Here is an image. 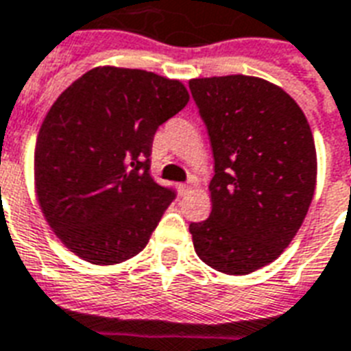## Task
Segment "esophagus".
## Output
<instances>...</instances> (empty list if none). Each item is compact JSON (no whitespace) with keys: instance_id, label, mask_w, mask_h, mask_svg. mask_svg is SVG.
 Instances as JSON below:
<instances>
[{"instance_id":"34e87169","label":"esophagus","mask_w":351,"mask_h":351,"mask_svg":"<svg viewBox=\"0 0 351 351\" xmlns=\"http://www.w3.org/2000/svg\"><path fill=\"white\" fill-rule=\"evenodd\" d=\"M193 187H191V184H180V193L182 195H187L189 191H191Z\"/></svg>"}]
</instances>
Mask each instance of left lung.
<instances>
[{
  "mask_svg": "<svg viewBox=\"0 0 351 351\" xmlns=\"http://www.w3.org/2000/svg\"><path fill=\"white\" fill-rule=\"evenodd\" d=\"M189 88L215 164L210 217L189 226L195 252L223 274H250L282 256L311 206V127L285 90L259 77H204Z\"/></svg>",
  "mask_w": 351,
  "mask_h": 351,
  "instance_id": "1",
  "label": "left lung"
}]
</instances>
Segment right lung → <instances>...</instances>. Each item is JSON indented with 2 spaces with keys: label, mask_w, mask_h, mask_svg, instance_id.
I'll return each mask as SVG.
<instances>
[{
  "label": "right lung",
  "mask_w": 351,
  "mask_h": 351,
  "mask_svg": "<svg viewBox=\"0 0 351 351\" xmlns=\"http://www.w3.org/2000/svg\"><path fill=\"white\" fill-rule=\"evenodd\" d=\"M182 80L99 66L64 90L34 149V191L69 252L116 265L147 247L175 193L149 175L158 127L184 108Z\"/></svg>",
  "instance_id": "right-lung-1"
}]
</instances>
